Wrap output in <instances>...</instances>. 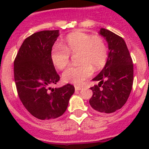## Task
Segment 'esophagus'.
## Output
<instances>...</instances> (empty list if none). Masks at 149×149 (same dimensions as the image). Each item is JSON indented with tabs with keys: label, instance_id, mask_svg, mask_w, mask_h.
<instances>
[{
	"label": "esophagus",
	"instance_id": "1",
	"mask_svg": "<svg viewBox=\"0 0 149 149\" xmlns=\"http://www.w3.org/2000/svg\"><path fill=\"white\" fill-rule=\"evenodd\" d=\"M74 89H75L76 91H79V90H81L82 88L81 87V86H74Z\"/></svg>",
	"mask_w": 149,
	"mask_h": 149
}]
</instances>
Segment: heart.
Listing matches in <instances>:
<instances>
[{"label": "heart", "instance_id": "1", "mask_svg": "<svg viewBox=\"0 0 149 149\" xmlns=\"http://www.w3.org/2000/svg\"><path fill=\"white\" fill-rule=\"evenodd\" d=\"M77 55L80 64L71 66L64 72L63 81L80 85L91 77L93 70L98 71L105 65L108 50L104 39L81 31L68 34L63 45L55 44L51 51V60L60 70L65 68L70 62V54Z\"/></svg>", "mask_w": 149, "mask_h": 149}]
</instances>
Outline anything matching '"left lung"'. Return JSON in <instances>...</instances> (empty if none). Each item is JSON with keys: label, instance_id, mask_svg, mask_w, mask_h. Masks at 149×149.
Returning a JSON list of instances; mask_svg holds the SVG:
<instances>
[{"label": "left lung", "instance_id": "left-lung-1", "mask_svg": "<svg viewBox=\"0 0 149 149\" xmlns=\"http://www.w3.org/2000/svg\"><path fill=\"white\" fill-rule=\"evenodd\" d=\"M99 33L108 43L109 53L105 66L93 79L99 81L90 89L91 107L101 113H112L122 108L132 89L134 65L126 43L121 36L104 28Z\"/></svg>", "mask_w": 149, "mask_h": 149}]
</instances>
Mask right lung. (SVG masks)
Listing matches in <instances>:
<instances>
[{
  "mask_svg": "<svg viewBox=\"0 0 149 149\" xmlns=\"http://www.w3.org/2000/svg\"><path fill=\"white\" fill-rule=\"evenodd\" d=\"M59 30H42L26 38L14 61V79L21 101L27 111L42 120L58 118L66 110L74 93L72 84L51 88L60 80L51 60Z\"/></svg>",
  "mask_w": 149,
  "mask_h": 149,
  "instance_id": "1",
  "label": "right lung"
}]
</instances>
